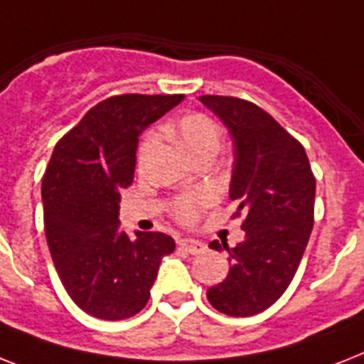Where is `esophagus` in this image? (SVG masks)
I'll list each match as a JSON object with an SVG mask.
<instances>
[{"mask_svg":"<svg viewBox=\"0 0 364 364\" xmlns=\"http://www.w3.org/2000/svg\"><path fill=\"white\" fill-rule=\"evenodd\" d=\"M177 245L185 251H188L191 255H198L205 251V243L198 242V240H191V238H181L177 242Z\"/></svg>","mask_w":364,"mask_h":364,"instance_id":"obj_1","label":"esophagus"}]
</instances>
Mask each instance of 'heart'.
Wrapping results in <instances>:
<instances>
[{
  "label": "heart",
  "instance_id": "1",
  "mask_svg": "<svg viewBox=\"0 0 364 364\" xmlns=\"http://www.w3.org/2000/svg\"><path fill=\"white\" fill-rule=\"evenodd\" d=\"M166 132L176 137L179 145L187 149L188 153L196 159L204 156H213L219 151L221 145V126L217 124L210 115L205 113H187L181 119H177L173 124L166 126ZM159 137L154 132H147L137 147V168L145 170L149 160L153 156L156 149ZM213 202V193L211 191H194V193L179 194L171 202V215L179 223L191 225L200 217V213Z\"/></svg>",
  "mask_w": 364,
  "mask_h": 364
}]
</instances>
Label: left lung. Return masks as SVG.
Segmentation results:
<instances>
[{
	"mask_svg": "<svg viewBox=\"0 0 364 364\" xmlns=\"http://www.w3.org/2000/svg\"><path fill=\"white\" fill-rule=\"evenodd\" d=\"M234 137L232 217H243L245 240L227 249L230 272L208 289L221 314L249 317L276 302L299 270L314 228L316 177L302 143L259 105L234 96H200Z\"/></svg>",
	"mask_w": 364,
	"mask_h": 364,
	"instance_id": "obj_1",
	"label": "left lung"
}]
</instances>
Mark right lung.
<instances>
[{
	"instance_id": "obj_1",
	"label": "right lung",
	"mask_w": 364,
	"mask_h": 364,
	"mask_svg": "<svg viewBox=\"0 0 364 364\" xmlns=\"http://www.w3.org/2000/svg\"><path fill=\"white\" fill-rule=\"evenodd\" d=\"M183 94H119L87 111L60 137L43 176V219L60 282L88 316L121 321L141 311L160 260L176 242L164 232L119 228L121 191L134 181L137 137Z\"/></svg>"
}]
</instances>
